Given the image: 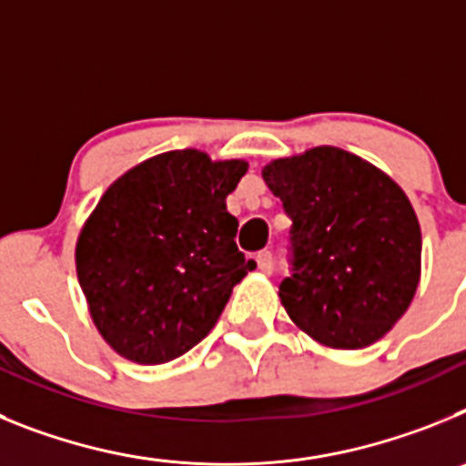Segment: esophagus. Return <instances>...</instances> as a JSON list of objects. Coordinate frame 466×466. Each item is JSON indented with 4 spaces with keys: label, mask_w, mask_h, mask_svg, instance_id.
Instances as JSON below:
<instances>
[{
    "label": "esophagus",
    "mask_w": 466,
    "mask_h": 466,
    "mask_svg": "<svg viewBox=\"0 0 466 466\" xmlns=\"http://www.w3.org/2000/svg\"><path fill=\"white\" fill-rule=\"evenodd\" d=\"M257 263L263 273H273V252H270V249H263V252H258Z\"/></svg>",
    "instance_id": "obj_1"
}]
</instances>
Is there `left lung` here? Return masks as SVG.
Wrapping results in <instances>:
<instances>
[{
	"label": "left lung",
	"instance_id": "obj_1",
	"mask_svg": "<svg viewBox=\"0 0 466 466\" xmlns=\"http://www.w3.org/2000/svg\"><path fill=\"white\" fill-rule=\"evenodd\" d=\"M263 179L291 219L287 315L312 339L357 350L409 310L422 238L409 198L360 156L317 147L273 160Z\"/></svg>",
	"mask_w": 466,
	"mask_h": 466
}]
</instances>
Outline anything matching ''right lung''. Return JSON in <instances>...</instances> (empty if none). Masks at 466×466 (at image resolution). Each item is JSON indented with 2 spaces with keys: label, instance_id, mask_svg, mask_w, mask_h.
<instances>
[{
  "label": "right lung",
  "instance_id": "1",
  "mask_svg": "<svg viewBox=\"0 0 466 466\" xmlns=\"http://www.w3.org/2000/svg\"><path fill=\"white\" fill-rule=\"evenodd\" d=\"M245 160L193 149L144 160L106 188L76 245L90 317L118 355L163 364L212 331L254 258L238 249L226 196Z\"/></svg>",
  "mask_w": 466,
  "mask_h": 466
}]
</instances>
